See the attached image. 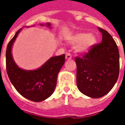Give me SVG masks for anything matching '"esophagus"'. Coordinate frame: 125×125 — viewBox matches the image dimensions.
<instances>
[{"mask_svg": "<svg viewBox=\"0 0 125 125\" xmlns=\"http://www.w3.org/2000/svg\"><path fill=\"white\" fill-rule=\"evenodd\" d=\"M72 58V56L71 54L69 53H67L66 54H65V59L66 60H71V59Z\"/></svg>", "mask_w": 125, "mask_h": 125, "instance_id": "1", "label": "esophagus"}]
</instances>
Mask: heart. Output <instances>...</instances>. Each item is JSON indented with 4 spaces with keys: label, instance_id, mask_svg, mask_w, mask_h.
Segmentation results:
<instances>
[{
    "label": "heart",
    "instance_id": "heart-1",
    "mask_svg": "<svg viewBox=\"0 0 125 125\" xmlns=\"http://www.w3.org/2000/svg\"><path fill=\"white\" fill-rule=\"evenodd\" d=\"M67 40L71 44H76V52L80 54H86L92 50L97 43V37L94 34L79 32L69 36Z\"/></svg>",
    "mask_w": 125,
    "mask_h": 125
}]
</instances>
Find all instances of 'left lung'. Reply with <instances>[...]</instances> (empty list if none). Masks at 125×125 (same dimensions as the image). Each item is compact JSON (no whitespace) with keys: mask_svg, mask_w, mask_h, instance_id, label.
Returning <instances> with one entry per match:
<instances>
[{"mask_svg":"<svg viewBox=\"0 0 125 125\" xmlns=\"http://www.w3.org/2000/svg\"><path fill=\"white\" fill-rule=\"evenodd\" d=\"M98 28L102 33V42L82 58L75 59L78 89L93 99L109 93L116 83L119 73V53L116 43L107 31Z\"/></svg>","mask_w":125,"mask_h":125,"instance_id":"8db88e82","label":"left lung"}]
</instances>
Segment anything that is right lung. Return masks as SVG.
I'll list each match as a JSON object with an SVG mask.
<instances>
[{"instance_id":"add662e5","label":"right lung","mask_w":125,"mask_h":125,"mask_svg":"<svg viewBox=\"0 0 125 125\" xmlns=\"http://www.w3.org/2000/svg\"><path fill=\"white\" fill-rule=\"evenodd\" d=\"M40 25H46L51 28L49 22ZM21 30L22 28L16 32L7 46V73L13 85L22 97L34 102H42L54 91L57 76L65 63V54L51 57L43 65L34 70L20 68L13 58L11 49Z\"/></svg>"}]
</instances>
